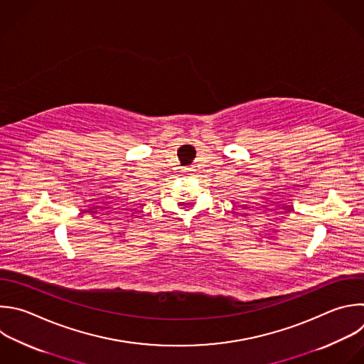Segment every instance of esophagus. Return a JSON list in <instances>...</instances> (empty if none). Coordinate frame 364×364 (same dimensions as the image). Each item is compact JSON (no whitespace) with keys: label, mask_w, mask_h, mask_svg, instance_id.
<instances>
[{"label":"esophagus","mask_w":364,"mask_h":364,"mask_svg":"<svg viewBox=\"0 0 364 364\" xmlns=\"http://www.w3.org/2000/svg\"><path fill=\"white\" fill-rule=\"evenodd\" d=\"M193 171H194L193 167H184V168H183V173H186V174H190V173H193Z\"/></svg>","instance_id":"esophagus-1"}]
</instances>
